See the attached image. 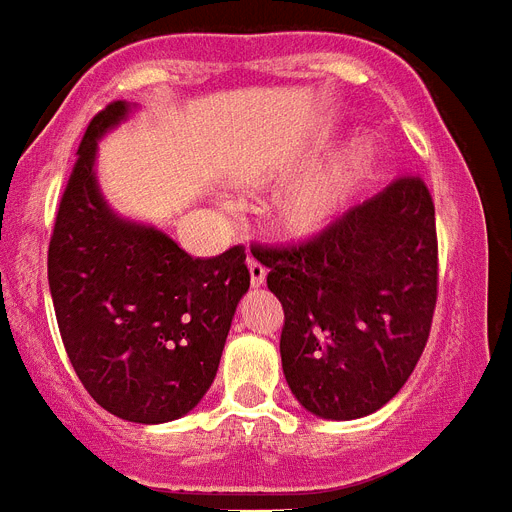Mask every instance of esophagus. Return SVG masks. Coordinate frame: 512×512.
Wrapping results in <instances>:
<instances>
[{"instance_id": "esophagus-1", "label": "esophagus", "mask_w": 512, "mask_h": 512, "mask_svg": "<svg viewBox=\"0 0 512 512\" xmlns=\"http://www.w3.org/2000/svg\"><path fill=\"white\" fill-rule=\"evenodd\" d=\"M248 272H251V285L261 287L266 282V266L256 256H248Z\"/></svg>"}]
</instances>
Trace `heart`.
<instances>
[{
    "mask_svg": "<svg viewBox=\"0 0 512 512\" xmlns=\"http://www.w3.org/2000/svg\"><path fill=\"white\" fill-rule=\"evenodd\" d=\"M319 151H322V143H314L293 164L295 167H308L319 156ZM369 159L371 143L358 138L342 151L340 159L329 170L308 177L293 190H287L272 211V222L277 232L285 238H308V235L322 230L329 219L335 217L345 185L369 164Z\"/></svg>",
    "mask_w": 512,
    "mask_h": 512,
    "instance_id": "heart-1",
    "label": "heart"
}]
</instances>
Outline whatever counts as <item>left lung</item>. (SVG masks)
<instances>
[{
    "instance_id": "8db88e82",
    "label": "left lung",
    "mask_w": 512,
    "mask_h": 512,
    "mask_svg": "<svg viewBox=\"0 0 512 512\" xmlns=\"http://www.w3.org/2000/svg\"><path fill=\"white\" fill-rule=\"evenodd\" d=\"M282 303V371L298 403L350 421L416 369L437 306V225L421 177H400L306 243L261 248Z\"/></svg>"
}]
</instances>
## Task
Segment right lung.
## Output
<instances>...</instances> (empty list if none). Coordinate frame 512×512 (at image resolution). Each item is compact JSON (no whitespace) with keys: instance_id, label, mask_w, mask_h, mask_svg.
Masks as SVG:
<instances>
[{"instance_id":"add662e5","label":"right lung","mask_w":512,"mask_h":512,"mask_svg":"<svg viewBox=\"0 0 512 512\" xmlns=\"http://www.w3.org/2000/svg\"><path fill=\"white\" fill-rule=\"evenodd\" d=\"M112 101L80 141L49 243V290L67 358L117 418L164 424L193 411L217 377L246 248L193 259L170 235L117 217L96 183V143L130 112Z\"/></svg>"}]
</instances>
